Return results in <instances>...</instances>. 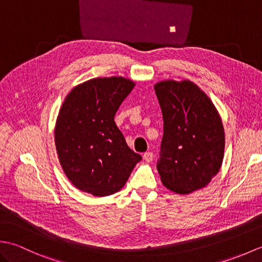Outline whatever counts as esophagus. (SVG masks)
I'll return each instance as SVG.
<instances>
[{
    "mask_svg": "<svg viewBox=\"0 0 262 262\" xmlns=\"http://www.w3.org/2000/svg\"><path fill=\"white\" fill-rule=\"evenodd\" d=\"M143 159H144V161H145V162L149 163V162H152V161H153L154 155H153L152 152H146V153L143 154Z\"/></svg>",
    "mask_w": 262,
    "mask_h": 262,
    "instance_id": "esophagus-1",
    "label": "esophagus"
}]
</instances>
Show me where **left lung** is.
<instances>
[{
    "label": "left lung",
    "mask_w": 262,
    "mask_h": 262,
    "mask_svg": "<svg viewBox=\"0 0 262 262\" xmlns=\"http://www.w3.org/2000/svg\"><path fill=\"white\" fill-rule=\"evenodd\" d=\"M163 116L158 171L179 194L206 187L223 163L225 133L219 111L194 83L166 80L154 85Z\"/></svg>",
    "instance_id": "obj_1"
}]
</instances>
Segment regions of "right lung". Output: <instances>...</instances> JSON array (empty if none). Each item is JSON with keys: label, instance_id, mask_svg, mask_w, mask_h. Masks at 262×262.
Segmentation results:
<instances>
[{"label": "right lung", "instance_id": "1", "mask_svg": "<svg viewBox=\"0 0 262 262\" xmlns=\"http://www.w3.org/2000/svg\"><path fill=\"white\" fill-rule=\"evenodd\" d=\"M134 86L121 76L97 77L66 96L55 126V145L66 177L81 191L96 197L119 191L142 160L115 124L117 110Z\"/></svg>", "mask_w": 262, "mask_h": 262}]
</instances>
